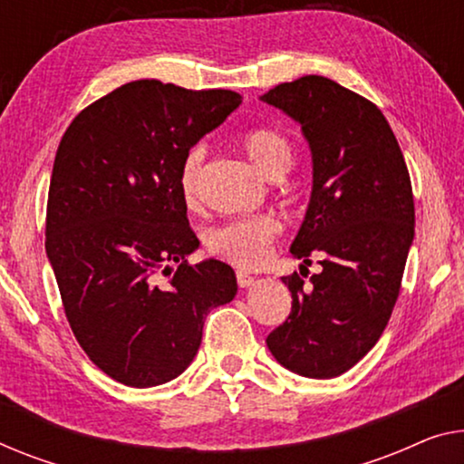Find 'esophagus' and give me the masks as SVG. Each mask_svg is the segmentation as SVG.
<instances>
[{
	"mask_svg": "<svg viewBox=\"0 0 464 464\" xmlns=\"http://www.w3.org/2000/svg\"><path fill=\"white\" fill-rule=\"evenodd\" d=\"M235 276H237V285L239 287H250V285H254V281H256L252 275H247L244 271H237V273H235Z\"/></svg>",
	"mask_w": 464,
	"mask_h": 464,
	"instance_id": "1",
	"label": "esophagus"
}]
</instances>
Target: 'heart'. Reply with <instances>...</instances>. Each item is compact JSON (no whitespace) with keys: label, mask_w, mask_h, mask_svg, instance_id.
<instances>
[{"label":"heart","mask_w":464,"mask_h":464,"mask_svg":"<svg viewBox=\"0 0 464 464\" xmlns=\"http://www.w3.org/2000/svg\"><path fill=\"white\" fill-rule=\"evenodd\" d=\"M239 145L247 158L268 177H281L294 160L292 143L281 130L273 127H252L239 135ZM204 151L193 148L183 158L179 169V193L188 208L199 204V175H202ZM281 233L279 218L273 214L241 217L217 227L206 237V247L212 256L223 258L239 268H254L265 262L268 250Z\"/></svg>","instance_id":"heart-1"}]
</instances>
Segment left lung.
I'll return each mask as SVG.
<instances>
[{"label":"left lung","instance_id":"left-lung-1","mask_svg":"<svg viewBox=\"0 0 464 464\" xmlns=\"http://www.w3.org/2000/svg\"><path fill=\"white\" fill-rule=\"evenodd\" d=\"M302 124L313 151V196L294 258L323 271L283 276L292 313L266 337L285 369L329 379L352 369L382 337L396 306L414 237L411 175L375 103L306 74L262 95Z\"/></svg>","mask_w":464,"mask_h":464}]
</instances>
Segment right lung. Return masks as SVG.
I'll return each mask as SVG.
<instances>
[{
  "instance_id": "add662e5",
  "label": "right lung",
  "mask_w": 464,
  "mask_h": 464,
  "mask_svg": "<svg viewBox=\"0 0 464 464\" xmlns=\"http://www.w3.org/2000/svg\"><path fill=\"white\" fill-rule=\"evenodd\" d=\"M239 103L229 89L133 81L81 110L62 137L45 252L74 337L114 382L151 387L181 375L206 316L237 294L229 265L188 262L199 241L179 169Z\"/></svg>"
}]
</instances>
